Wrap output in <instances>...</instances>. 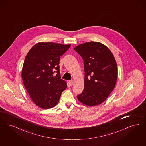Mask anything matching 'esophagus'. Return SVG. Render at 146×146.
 Masks as SVG:
<instances>
[{"mask_svg":"<svg viewBox=\"0 0 146 146\" xmlns=\"http://www.w3.org/2000/svg\"><path fill=\"white\" fill-rule=\"evenodd\" d=\"M69 83H70V86H71L73 85V81H69Z\"/></svg>","mask_w":146,"mask_h":146,"instance_id":"34e87169","label":"esophagus"}]
</instances>
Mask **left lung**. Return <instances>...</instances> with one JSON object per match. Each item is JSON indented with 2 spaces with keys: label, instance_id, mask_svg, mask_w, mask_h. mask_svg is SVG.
<instances>
[{
  "label": "left lung",
  "instance_id": "8db88e82",
  "mask_svg": "<svg viewBox=\"0 0 146 146\" xmlns=\"http://www.w3.org/2000/svg\"><path fill=\"white\" fill-rule=\"evenodd\" d=\"M74 50L82 58L85 70L84 89L76 97L86 105H98L106 100L115 86V59L111 50L98 42H87Z\"/></svg>",
  "mask_w": 146,
  "mask_h": 146
}]
</instances>
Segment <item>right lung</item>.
<instances>
[{"mask_svg": "<svg viewBox=\"0 0 146 146\" xmlns=\"http://www.w3.org/2000/svg\"><path fill=\"white\" fill-rule=\"evenodd\" d=\"M70 46L40 42L26 56L21 72L23 81L32 100L42 108L55 106L67 86L61 79L59 62Z\"/></svg>", "mask_w": 146, "mask_h": 146, "instance_id": "add662e5", "label": "right lung"}]
</instances>
